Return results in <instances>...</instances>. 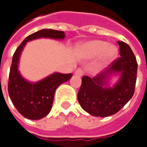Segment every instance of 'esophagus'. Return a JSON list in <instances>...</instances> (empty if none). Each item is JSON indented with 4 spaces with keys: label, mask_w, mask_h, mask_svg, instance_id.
<instances>
[{
    "label": "esophagus",
    "mask_w": 147,
    "mask_h": 147,
    "mask_svg": "<svg viewBox=\"0 0 147 147\" xmlns=\"http://www.w3.org/2000/svg\"><path fill=\"white\" fill-rule=\"evenodd\" d=\"M84 70L82 69H78L77 70L75 71V74L78 76H80V77H82L83 74H84Z\"/></svg>",
    "instance_id": "1"
}]
</instances>
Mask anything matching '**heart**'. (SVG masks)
I'll return each mask as SVG.
<instances>
[{
	"mask_svg": "<svg viewBox=\"0 0 147 147\" xmlns=\"http://www.w3.org/2000/svg\"><path fill=\"white\" fill-rule=\"evenodd\" d=\"M80 54L86 59H94L102 55V62L104 63L112 61L118 54L116 47L109 45L105 41L96 40L86 42L80 47Z\"/></svg>",
	"mask_w": 147,
	"mask_h": 147,
	"instance_id": "obj_1",
	"label": "heart"
}]
</instances>
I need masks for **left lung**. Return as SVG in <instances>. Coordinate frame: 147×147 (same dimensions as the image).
<instances>
[{"instance_id":"obj_1","label":"left lung","mask_w":147,"mask_h":147,"mask_svg":"<svg viewBox=\"0 0 147 147\" xmlns=\"http://www.w3.org/2000/svg\"><path fill=\"white\" fill-rule=\"evenodd\" d=\"M120 57L94 78L83 76L78 93L80 105L90 115L106 117L115 114L131 100L135 92L138 63L127 43L118 41ZM112 73H119L120 79L113 87H107Z\"/></svg>"}]
</instances>
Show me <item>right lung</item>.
<instances>
[{
    "mask_svg": "<svg viewBox=\"0 0 147 147\" xmlns=\"http://www.w3.org/2000/svg\"><path fill=\"white\" fill-rule=\"evenodd\" d=\"M39 38L63 39L65 33L53 29H42L35 32L21 42L12 56L8 85L9 96L17 111L29 119H40L48 115L51 110L56 88L72 77V74L55 73L35 83L22 78L18 70L21 51L27 42Z\"/></svg>",
    "mask_w": 147,
    "mask_h": 147,
    "instance_id": "1",
    "label": "right lung"
}]
</instances>
